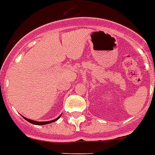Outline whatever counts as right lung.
I'll list each match as a JSON object with an SVG mask.
<instances>
[{"instance_id":"add662e5","label":"right lung","mask_w":155,"mask_h":155,"mask_svg":"<svg viewBox=\"0 0 155 155\" xmlns=\"http://www.w3.org/2000/svg\"><path fill=\"white\" fill-rule=\"evenodd\" d=\"M61 116V115H60ZM60 116H59V117H57V118L54 119V120H51V121H33V120H30V119H28L26 118V117H23V118L25 119V120H26V121H28V122L31 123V124H34V125H47V124H49V123H51V122H54V121H57L58 119L60 117Z\"/></svg>"}]
</instances>
